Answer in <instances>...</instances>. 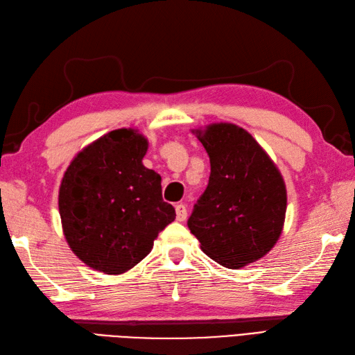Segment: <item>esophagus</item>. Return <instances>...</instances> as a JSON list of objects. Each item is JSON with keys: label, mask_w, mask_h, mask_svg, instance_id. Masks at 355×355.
Returning a JSON list of instances; mask_svg holds the SVG:
<instances>
[{"label": "esophagus", "mask_w": 355, "mask_h": 355, "mask_svg": "<svg viewBox=\"0 0 355 355\" xmlns=\"http://www.w3.org/2000/svg\"><path fill=\"white\" fill-rule=\"evenodd\" d=\"M187 207H185V205H178L176 206V219L178 221H185L187 219Z\"/></svg>", "instance_id": "1"}]
</instances>
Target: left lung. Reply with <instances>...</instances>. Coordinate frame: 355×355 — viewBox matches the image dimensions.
<instances>
[{"label":"left lung","mask_w":355,"mask_h":355,"mask_svg":"<svg viewBox=\"0 0 355 355\" xmlns=\"http://www.w3.org/2000/svg\"><path fill=\"white\" fill-rule=\"evenodd\" d=\"M196 134L209 155L210 176L188 228L214 261L241 269L260 260L279 239L286 210L285 182L246 130L221 122Z\"/></svg>","instance_id":"1"}]
</instances>
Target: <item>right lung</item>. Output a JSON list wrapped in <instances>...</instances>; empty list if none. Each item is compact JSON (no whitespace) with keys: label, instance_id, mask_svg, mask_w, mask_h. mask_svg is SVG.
<instances>
[{"label":"right lung","instance_id":"1","mask_svg":"<svg viewBox=\"0 0 355 355\" xmlns=\"http://www.w3.org/2000/svg\"><path fill=\"white\" fill-rule=\"evenodd\" d=\"M148 140L114 130L74 157L60 187V215L71 251L91 269L121 275L149 252L175 221L161 194V176L143 166Z\"/></svg>","mask_w":355,"mask_h":355}]
</instances>
